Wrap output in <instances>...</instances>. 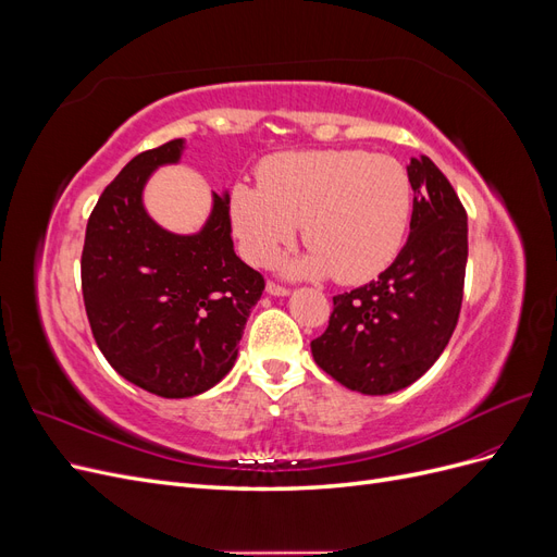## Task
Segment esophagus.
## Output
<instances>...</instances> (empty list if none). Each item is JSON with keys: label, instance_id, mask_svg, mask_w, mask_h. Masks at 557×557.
Masks as SVG:
<instances>
[{"label": "esophagus", "instance_id": "esophagus-1", "mask_svg": "<svg viewBox=\"0 0 557 557\" xmlns=\"http://www.w3.org/2000/svg\"><path fill=\"white\" fill-rule=\"evenodd\" d=\"M267 293H269V295H274V297H285V295H290V290L285 288V285H278V283H274V281H269V283H267Z\"/></svg>", "mask_w": 557, "mask_h": 557}]
</instances>
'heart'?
<instances>
[{"instance_id":"obj_1","label":"heart","mask_w":557,"mask_h":557,"mask_svg":"<svg viewBox=\"0 0 557 557\" xmlns=\"http://www.w3.org/2000/svg\"><path fill=\"white\" fill-rule=\"evenodd\" d=\"M260 185L239 183L230 221L244 258L269 264L305 223V256L288 264L297 276L330 274L364 283L395 260L411 218V183L391 156L364 150H299L269 158Z\"/></svg>"}]
</instances>
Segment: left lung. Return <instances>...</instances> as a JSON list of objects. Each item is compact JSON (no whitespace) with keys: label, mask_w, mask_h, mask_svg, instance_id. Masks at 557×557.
Wrapping results in <instances>:
<instances>
[{"label":"left lung","mask_w":557,"mask_h":557,"mask_svg":"<svg viewBox=\"0 0 557 557\" xmlns=\"http://www.w3.org/2000/svg\"><path fill=\"white\" fill-rule=\"evenodd\" d=\"M411 234L376 281L336 295L315 364L348 391L391 395L423 376L458 325L467 267V213L428 156L407 166Z\"/></svg>","instance_id":"8db88e82"}]
</instances>
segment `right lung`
I'll use <instances>...</instances> for the list:
<instances>
[{
    "label": "right lung",
    "mask_w": 557,
    "mask_h": 557,
    "mask_svg": "<svg viewBox=\"0 0 557 557\" xmlns=\"http://www.w3.org/2000/svg\"><path fill=\"white\" fill-rule=\"evenodd\" d=\"M174 139L132 158L90 213L81 256L83 301L99 350L129 383L166 399L207 393L237 362L264 278L234 252L230 195L213 193L193 234L158 225L144 207L148 178L176 164Z\"/></svg>",
    "instance_id": "right-lung-1"
}]
</instances>
